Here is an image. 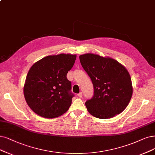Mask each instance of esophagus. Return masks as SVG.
Instances as JSON below:
<instances>
[{"instance_id": "34e87169", "label": "esophagus", "mask_w": 155, "mask_h": 155, "mask_svg": "<svg viewBox=\"0 0 155 155\" xmlns=\"http://www.w3.org/2000/svg\"><path fill=\"white\" fill-rule=\"evenodd\" d=\"M77 96L79 97V98H82V93H80L79 94H77Z\"/></svg>"}]
</instances>
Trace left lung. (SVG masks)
<instances>
[{"mask_svg":"<svg viewBox=\"0 0 155 155\" xmlns=\"http://www.w3.org/2000/svg\"><path fill=\"white\" fill-rule=\"evenodd\" d=\"M79 58L94 87L93 97L85 104L88 112L99 119L112 118L121 113L133 94L132 83L127 68L108 57L85 54Z\"/></svg>","mask_w":155,"mask_h":155,"instance_id":"8db88e82","label":"left lung"}]
</instances>
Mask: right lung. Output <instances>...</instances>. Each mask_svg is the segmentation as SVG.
Listing matches in <instances>:
<instances>
[{
  "label": "right lung",
  "mask_w": 155,
  "mask_h": 155,
  "mask_svg": "<svg viewBox=\"0 0 155 155\" xmlns=\"http://www.w3.org/2000/svg\"><path fill=\"white\" fill-rule=\"evenodd\" d=\"M77 55H48L37 61L28 71L24 86L25 101L39 116L52 119L68 111L73 96L66 74Z\"/></svg>",
  "instance_id": "1"
}]
</instances>
